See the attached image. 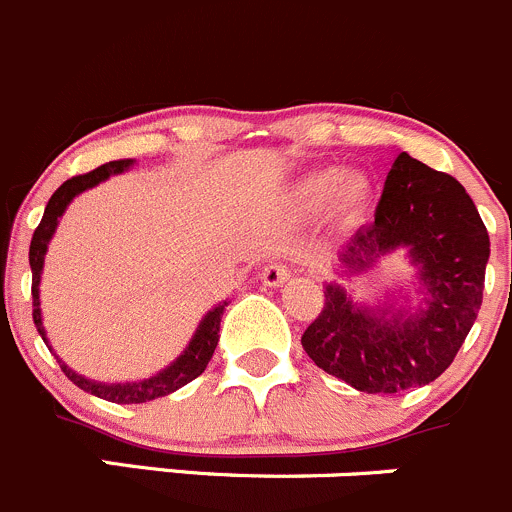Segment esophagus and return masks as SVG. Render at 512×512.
<instances>
[{
    "mask_svg": "<svg viewBox=\"0 0 512 512\" xmlns=\"http://www.w3.org/2000/svg\"><path fill=\"white\" fill-rule=\"evenodd\" d=\"M288 278H291V268H288L286 263H268L261 271V281L266 283V286H281Z\"/></svg>",
    "mask_w": 512,
    "mask_h": 512,
    "instance_id": "1",
    "label": "esophagus"
}]
</instances>
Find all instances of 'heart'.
Wrapping results in <instances>:
<instances>
[{"label":"heart","mask_w":512,"mask_h":512,"mask_svg":"<svg viewBox=\"0 0 512 512\" xmlns=\"http://www.w3.org/2000/svg\"><path fill=\"white\" fill-rule=\"evenodd\" d=\"M368 181L363 176H343L341 169L313 171L298 184L296 199L306 214H321L333 206V214L343 224H353L363 216L368 204Z\"/></svg>","instance_id":"obj_1"}]
</instances>
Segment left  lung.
Returning a JSON list of instances; mask_svg holds the SVG:
<instances>
[{
	"label": "left lung",
	"instance_id": "obj_1",
	"mask_svg": "<svg viewBox=\"0 0 512 512\" xmlns=\"http://www.w3.org/2000/svg\"><path fill=\"white\" fill-rule=\"evenodd\" d=\"M406 246L421 268L426 306L416 316L358 308L328 283L323 311L301 346L318 368L363 393H401L435 381L453 363L483 303L488 231L473 199L450 174L408 156L388 171L376 221L341 254L351 273Z\"/></svg>",
	"mask_w": 512,
	"mask_h": 512
}]
</instances>
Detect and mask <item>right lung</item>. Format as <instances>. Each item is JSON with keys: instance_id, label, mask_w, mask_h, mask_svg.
Masks as SVG:
<instances>
[{"instance_id": "add662e5", "label": "right lung", "mask_w": 512, "mask_h": 512, "mask_svg": "<svg viewBox=\"0 0 512 512\" xmlns=\"http://www.w3.org/2000/svg\"><path fill=\"white\" fill-rule=\"evenodd\" d=\"M129 164L131 159L109 161V164L96 166V169L89 171V174L72 176V179H67L57 191H54L47 209H44L42 221H39L37 231H34L32 236V246H29V266H32V308H34L32 318L39 336L44 338V343H47V333H44L42 311H39V276H42L44 254H47V244L59 224V216L64 214V209H67L69 201H72L74 196L82 194L84 189H91V186H96L99 181L109 179L111 174H121ZM224 306L226 303H221V306H216L214 311L206 313V318L199 323L194 338H191L189 348H186V351L181 353L169 368H164L161 373L151 376L149 381L124 383V386H121V383L104 386V383L86 381L84 376L74 373L72 368L64 366L62 361H59V366H62L64 376H67L74 386H79L82 391L91 393V396L104 398V401L121 403V406H124V403H146V401H154V398L169 396V393L179 391L181 386H186V383H191L194 378H199L201 373L206 371V366H209L211 356H214L216 351V343H219V326H221V316H224Z\"/></svg>"}]
</instances>
